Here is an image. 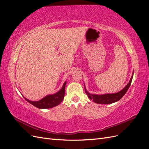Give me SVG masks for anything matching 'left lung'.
Segmentation results:
<instances>
[{
    "mask_svg": "<svg viewBox=\"0 0 149 149\" xmlns=\"http://www.w3.org/2000/svg\"><path fill=\"white\" fill-rule=\"evenodd\" d=\"M133 74L132 75V77L130 78V80L129 81V83L125 86V87L121 90L120 91L117 93H113V94H101V95H98V94H90L87 91V90L86 89L85 86H84V90L85 93L87 94L88 97L90 100H93L94 102L97 104H112L113 102H117L119 101L120 99L124 96V94L127 91L128 89L129 88L130 84H131L132 78H133Z\"/></svg>",
    "mask_w": 149,
    "mask_h": 149,
    "instance_id": "8db88e82",
    "label": "left lung"
}]
</instances>
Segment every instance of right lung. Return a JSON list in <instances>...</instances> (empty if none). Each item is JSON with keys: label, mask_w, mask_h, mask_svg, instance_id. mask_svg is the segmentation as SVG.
I'll use <instances>...</instances> for the list:
<instances>
[{"label": "right lung", "mask_w": 149, "mask_h": 149, "mask_svg": "<svg viewBox=\"0 0 149 149\" xmlns=\"http://www.w3.org/2000/svg\"><path fill=\"white\" fill-rule=\"evenodd\" d=\"M66 84V82L65 81L63 84V86L62 88L56 93L54 94H50V95H48L40 101H31L26 98L25 99L26 100V101L30 102L31 104L33 105L37 108H39V109H49V108L55 107L58 105H59L62 102V101L63 100L65 93Z\"/></svg>", "instance_id": "add662e5"}]
</instances>
